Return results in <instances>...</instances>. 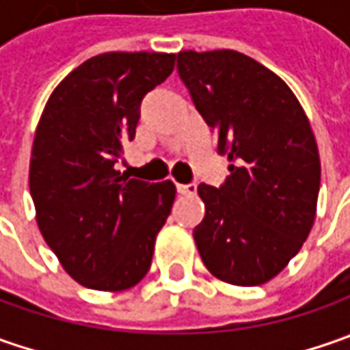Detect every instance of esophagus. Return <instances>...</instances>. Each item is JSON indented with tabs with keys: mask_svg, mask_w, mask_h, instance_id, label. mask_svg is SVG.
<instances>
[{
	"mask_svg": "<svg viewBox=\"0 0 350 350\" xmlns=\"http://www.w3.org/2000/svg\"><path fill=\"white\" fill-rule=\"evenodd\" d=\"M177 193L179 195H196V185L195 183H189V185H177Z\"/></svg>",
	"mask_w": 350,
	"mask_h": 350,
	"instance_id": "esophagus-1",
	"label": "esophagus"
}]
</instances>
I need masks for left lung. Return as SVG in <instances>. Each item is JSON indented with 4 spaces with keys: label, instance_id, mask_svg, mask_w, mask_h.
<instances>
[{
    "label": "left lung",
    "instance_id": "obj_1",
    "mask_svg": "<svg viewBox=\"0 0 350 350\" xmlns=\"http://www.w3.org/2000/svg\"><path fill=\"white\" fill-rule=\"evenodd\" d=\"M196 111L232 161L220 187L200 185L195 228L202 262L235 286L269 282L300 251L316 220L319 152L292 89L235 50L177 54Z\"/></svg>",
    "mask_w": 350,
    "mask_h": 350
}]
</instances>
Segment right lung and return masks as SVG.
<instances>
[{
  "instance_id": "obj_1",
  "label": "right lung",
  "mask_w": 350,
  "mask_h": 350,
  "mask_svg": "<svg viewBox=\"0 0 350 350\" xmlns=\"http://www.w3.org/2000/svg\"><path fill=\"white\" fill-rule=\"evenodd\" d=\"M175 54L93 56L52 91L34 134L29 187L38 230L79 284L120 292L150 271L175 185L120 175L146 93L167 79Z\"/></svg>"
}]
</instances>
